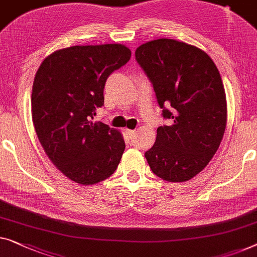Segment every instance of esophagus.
<instances>
[{"instance_id":"obj_1","label":"esophagus","mask_w":257,"mask_h":257,"mask_svg":"<svg viewBox=\"0 0 257 257\" xmlns=\"http://www.w3.org/2000/svg\"><path fill=\"white\" fill-rule=\"evenodd\" d=\"M125 133H126V135H127L128 138H133V137H135V135H136V131H135V130H128V128H126V130H125Z\"/></svg>"}]
</instances>
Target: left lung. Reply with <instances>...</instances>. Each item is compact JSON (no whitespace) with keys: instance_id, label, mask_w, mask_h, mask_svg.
Returning <instances> with one entry per match:
<instances>
[{"instance_id":"left-lung-1","label":"left lung","mask_w":257,"mask_h":257,"mask_svg":"<svg viewBox=\"0 0 257 257\" xmlns=\"http://www.w3.org/2000/svg\"><path fill=\"white\" fill-rule=\"evenodd\" d=\"M153 83L169 126H160L145 153L152 172L168 182H187L209 165L224 137L227 102L217 66L206 52L161 38L136 50Z\"/></svg>"}]
</instances>
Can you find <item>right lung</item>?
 Masks as SVG:
<instances>
[{
	"mask_svg": "<svg viewBox=\"0 0 257 257\" xmlns=\"http://www.w3.org/2000/svg\"><path fill=\"white\" fill-rule=\"evenodd\" d=\"M130 58L122 44L76 45L54 51L37 70L31 95L36 135L51 162L75 183H98L119 165L120 131L91 119L104 103L107 76Z\"/></svg>",
	"mask_w": 257,
	"mask_h": 257,
	"instance_id": "obj_1",
	"label": "right lung"
}]
</instances>
